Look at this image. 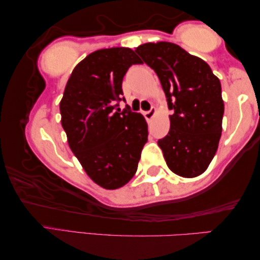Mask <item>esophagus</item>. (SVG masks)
I'll use <instances>...</instances> for the list:
<instances>
[{
  "instance_id": "1",
  "label": "esophagus",
  "mask_w": 260,
  "mask_h": 260,
  "mask_svg": "<svg viewBox=\"0 0 260 260\" xmlns=\"http://www.w3.org/2000/svg\"><path fill=\"white\" fill-rule=\"evenodd\" d=\"M155 113H156V109H155L154 107H152L150 110H148V112H146V113L144 114V115H145V118H146V120H147L148 122H150V121H152V118L154 117Z\"/></svg>"
}]
</instances>
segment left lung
Listing matches in <instances>:
<instances>
[{"label": "left lung", "instance_id": "obj_1", "mask_svg": "<svg viewBox=\"0 0 260 260\" xmlns=\"http://www.w3.org/2000/svg\"><path fill=\"white\" fill-rule=\"evenodd\" d=\"M135 52L158 75L173 110L169 133L158 140L166 164L178 176H199L214 158L222 133L219 78L204 59L172 42H147Z\"/></svg>", "mask_w": 260, "mask_h": 260}]
</instances>
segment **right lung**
<instances>
[{"mask_svg": "<svg viewBox=\"0 0 260 260\" xmlns=\"http://www.w3.org/2000/svg\"><path fill=\"white\" fill-rule=\"evenodd\" d=\"M140 63L125 47L95 50L72 70L59 102L69 147L91 180L107 190L134 177L147 142L142 114L130 112L129 106L115 112V101L122 100L123 77Z\"/></svg>", "mask_w": 260, "mask_h": 260, "instance_id": "right-lung-1", "label": "right lung"}]
</instances>
